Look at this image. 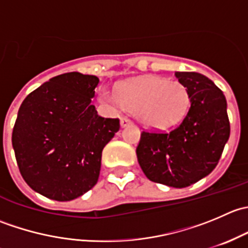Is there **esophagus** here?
Listing matches in <instances>:
<instances>
[{
  "mask_svg": "<svg viewBox=\"0 0 248 248\" xmlns=\"http://www.w3.org/2000/svg\"><path fill=\"white\" fill-rule=\"evenodd\" d=\"M120 124H121V127H127L129 126V124H132V121L129 119H127V117H121Z\"/></svg>",
  "mask_w": 248,
  "mask_h": 248,
  "instance_id": "obj_1",
  "label": "esophagus"
}]
</instances>
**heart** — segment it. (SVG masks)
Instances as JSON below:
<instances>
[{
	"label": "heart",
	"instance_id": "b5f03b06",
	"mask_svg": "<svg viewBox=\"0 0 248 248\" xmlns=\"http://www.w3.org/2000/svg\"><path fill=\"white\" fill-rule=\"evenodd\" d=\"M99 98L112 109L138 110L140 121L152 128L176 124L189 104L188 92L181 82L157 76L124 82L119 91L102 87Z\"/></svg>",
	"mask_w": 248,
	"mask_h": 248
}]
</instances>
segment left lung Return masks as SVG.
I'll list each match as a JSON object with an SVG mask.
<instances>
[{
    "mask_svg": "<svg viewBox=\"0 0 248 248\" xmlns=\"http://www.w3.org/2000/svg\"><path fill=\"white\" fill-rule=\"evenodd\" d=\"M175 77L188 92V111L171 131L142 132L137 157L147 179L184 188L216 168L231 124L226 97L212 80L196 72H175Z\"/></svg>",
    "mask_w": 248,
    "mask_h": 248,
    "instance_id": "obj_1",
    "label": "left lung"
}]
</instances>
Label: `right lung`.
<instances>
[{
	"mask_svg": "<svg viewBox=\"0 0 248 248\" xmlns=\"http://www.w3.org/2000/svg\"><path fill=\"white\" fill-rule=\"evenodd\" d=\"M98 82L96 76L61 74L20 106L12 144L20 174L37 193L69 202L98 181L102 151L120 129L119 119L99 116L91 104Z\"/></svg>",
	"mask_w": 248,
	"mask_h": 248,
	"instance_id": "right-lung-1",
	"label": "right lung"
}]
</instances>
